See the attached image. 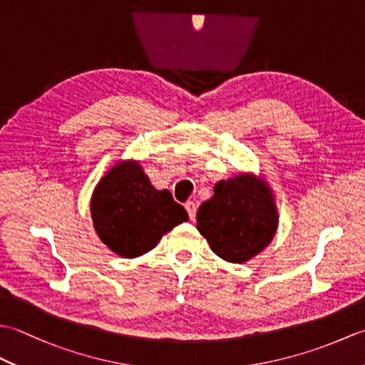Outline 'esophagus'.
I'll return each instance as SVG.
<instances>
[{"mask_svg": "<svg viewBox=\"0 0 365 365\" xmlns=\"http://www.w3.org/2000/svg\"><path fill=\"white\" fill-rule=\"evenodd\" d=\"M185 208H187L190 220L195 221V220H196V212H197V204L192 202V200H188V202L185 204Z\"/></svg>", "mask_w": 365, "mask_h": 365, "instance_id": "esophagus-1", "label": "esophagus"}]
</instances>
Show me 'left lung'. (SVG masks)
<instances>
[{
    "mask_svg": "<svg viewBox=\"0 0 365 365\" xmlns=\"http://www.w3.org/2000/svg\"><path fill=\"white\" fill-rule=\"evenodd\" d=\"M213 197L199 207L197 230L221 259L243 263L268 246L277 212L263 180L237 175L215 185Z\"/></svg>",
    "mask_w": 365,
    "mask_h": 365,
    "instance_id": "left-lung-1",
    "label": "left lung"
}]
</instances>
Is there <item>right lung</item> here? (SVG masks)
Returning a JSON list of instances; mask_svg holds the SVG:
<instances>
[{
	"mask_svg": "<svg viewBox=\"0 0 365 365\" xmlns=\"http://www.w3.org/2000/svg\"><path fill=\"white\" fill-rule=\"evenodd\" d=\"M91 212L100 240L127 259L149 252L166 232L188 220L168 190L152 187L138 163H119L100 180Z\"/></svg>",
	"mask_w": 365,
	"mask_h": 365,
	"instance_id": "right-lung-1",
	"label": "right lung"
}]
</instances>
